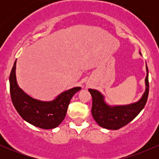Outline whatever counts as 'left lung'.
<instances>
[{
    "instance_id": "1",
    "label": "left lung",
    "mask_w": 159,
    "mask_h": 159,
    "mask_svg": "<svg viewBox=\"0 0 159 159\" xmlns=\"http://www.w3.org/2000/svg\"><path fill=\"white\" fill-rule=\"evenodd\" d=\"M147 69L145 92L140 100L125 105L111 106L105 102L103 95L96 90L89 89L93 98L91 112L94 120L101 127L107 129L117 130L132 121L143 110L149 95V72Z\"/></svg>"
}]
</instances>
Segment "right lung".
<instances>
[{
    "label": "right lung",
    "instance_id": "right-lung-1",
    "mask_svg": "<svg viewBox=\"0 0 159 159\" xmlns=\"http://www.w3.org/2000/svg\"><path fill=\"white\" fill-rule=\"evenodd\" d=\"M16 61L10 75V90L12 104L20 116L27 123L43 129H54L64 120L70 100L80 87L64 91L50 102L30 97L18 86L16 76Z\"/></svg>",
    "mask_w": 159,
    "mask_h": 159
}]
</instances>
